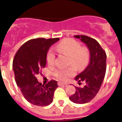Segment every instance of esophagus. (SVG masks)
<instances>
[{
  "label": "esophagus",
  "instance_id": "obj_1",
  "mask_svg": "<svg viewBox=\"0 0 122 122\" xmlns=\"http://www.w3.org/2000/svg\"><path fill=\"white\" fill-rule=\"evenodd\" d=\"M58 85H59V86H62V85L67 86L68 83H64V82H58Z\"/></svg>",
  "mask_w": 122,
  "mask_h": 122
}]
</instances>
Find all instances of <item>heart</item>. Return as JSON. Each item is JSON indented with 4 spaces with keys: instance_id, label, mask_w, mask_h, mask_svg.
<instances>
[{
    "instance_id": "heart-1",
    "label": "heart",
    "mask_w": 122,
    "mask_h": 122,
    "mask_svg": "<svg viewBox=\"0 0 122 122\" xmlns=\"http://www.w3.org/2000/svg\"><path fill=\"white\" fill-rule=\"evenodd\" d=\"M57 50L59 52L66 54L70 56V63L79 70H81L87 66L90 60V52L89 49L86 47H81L80 43L73 39L63 40L60 42L57 46ZM56 54L53 49L48 51L46 60L49 65H52L54 63ZM75 74L74 67L68 68H58L54 71V75L59 79L66 81L70 76Z\"/></svg>"
}]
</instances>
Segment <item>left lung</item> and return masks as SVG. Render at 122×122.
I'll list each match as a JSON object with an SVG mask.
<instances>
[{
  "mask_svg": "<svg viewBox=\"0 0 122 122\" xmlns=\"http://www.w3.org/2000/svg\"><path fill=\"white\" fill-rule=\"evenodd\" d=\"M89 49L90 62L85 70L75 77L79 82L84 81L83 88L76 87V92L70 100L76 104H84L91 101L97 95L104 80L106 70V54L98 42L86 35H75Z\"/></svg>",
  "mask_w": 122,
  "mask_h": 122,
  "instance_id": "8db88e82",
  "label": "left lung"
}]
</instances>
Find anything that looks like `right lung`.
I'll return each instance as SVG.
<instances>
[{
    "mask_svg": "<svg viewBox=\"0 0 122 122\" xmlns=\"http://www.w3.org/2000/svg\"><path fill=\"white\" fill-rule=\"evenodd\" d=\"M59 38H39L25 42L14 57L13 69L16 82L24 98L30 103L45 106L52 102L57 82L52 80L43 85L36 76L46 64V56L49 48Z\"/></svg>",
    "mask_w": 122,
    "mask_h": 122,
    "instance_id": "right-lung-1",
    "label": "right lung"
}]
</instances>
